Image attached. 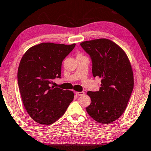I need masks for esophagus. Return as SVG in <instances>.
<instances>
[{"mask_svg": "<svg viewBox=\"0 0 151 151\" xmlns=\"http://www.w3.org/2000/svg\"><path fill=\"white\" fill-rule=\"evenodd\" d=\"M76 94L79 96H82V95L84 94V92H76Z\"/></svg>", "mask_w": 151, "mask_h": 151, "instance_id": "34e87169", "label": "esophagus"}]
</instances>
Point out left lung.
<instances>
[{
	"instance_id": "obj_1",
	"label": "left lung",
	"mask_w": 151,
	"mask_h": 151,
	"mask_svg": "<svg viewBox=\"0 0 151 151\" xmlns=\"http://www.w3.org/2000/svg\"><path fill=\"white\" fill-rule=\"evenodd\" d=\"M80 45L90 55L94 77L102 78L98 92H87L91 99L86 108L95 121L107 124L126 110L134 88V74L126 53L106 38L83 41Z\"/></svg>"
}]
</instances>
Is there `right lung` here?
<instances>
[{
  "label": "right lung",
  "mask_w": 151,
  "mask_h": 151,
  "mask_svg": "<svg viewBox=\"0 0 151 151\" xmlns=\"http://www.w3.org/2000/svg\"><path fill=\"white\" fill-rule=\"evenodd\" d=\"M75 45L42 42L29 48L21 59L17 71L21 96L27 113L38 124L55 122L73 101V91L50 84L61 78L63 60Z\"/></svg>",
  "instance_id": "obj_1"
}]
</instances>
